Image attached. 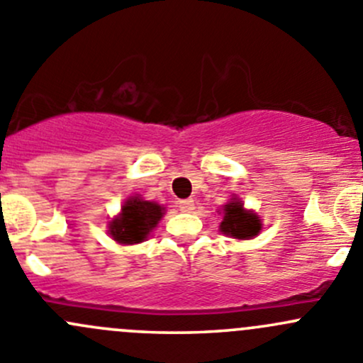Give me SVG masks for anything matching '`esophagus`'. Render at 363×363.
Instances as JSON below:
<instances>
[{"mask_svg": "<svg viewBox=\"0 0 363 363\" xmlns=\"http://www.w3.org/2000/svg\"><path fill=\"white\" fill-rule=\"evenodd\" d=\"M179 208H181L182 212H191L193 208H195V200L193 199L181 200V202H179Z\"/></svg>", "mask_w": 363, "mask_h": 363, "instance_id": "34e87169", "label": "esophagus"}]
</instances>
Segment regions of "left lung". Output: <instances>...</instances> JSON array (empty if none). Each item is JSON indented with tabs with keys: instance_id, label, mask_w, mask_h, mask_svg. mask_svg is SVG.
Instances as JSON below:
<instances>
[{
	"instance_id": "obj_1",
	"label": "left lung",
	"mask_w": 363,
	"mask_h": 363,
	"mask_svg": "<svg viewBox=\"0 0 363 363\" xmlns=\"http://www.w3.org/2000/svg\"><path fill=\"white\" fill-rule=\"evenodd\" d=\"M219 230L232 239H252L262 230V219L252 211H246L244 203L235 196L223 207V221Z\"/></svg>"
}]
</instances>
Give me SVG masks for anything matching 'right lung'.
Here are the masks:
<instances>
[{
	"instance_id": "1",
	"label": "right lung",
	"mask_w": 363,
	"mask_h": 363,
	"mask_svg": "<svg viewBox=\"0 0 363 363\" xmlns=\"http://www.w3.org/2000/svg\"><path fill=\"white\" fill-rule=\"evenodd\" d=\"M163 214V205L149 202L142 196H130L121 207V214L108 223V232L119 244L144 242Z\"/></svg>"
}]
</instances>
